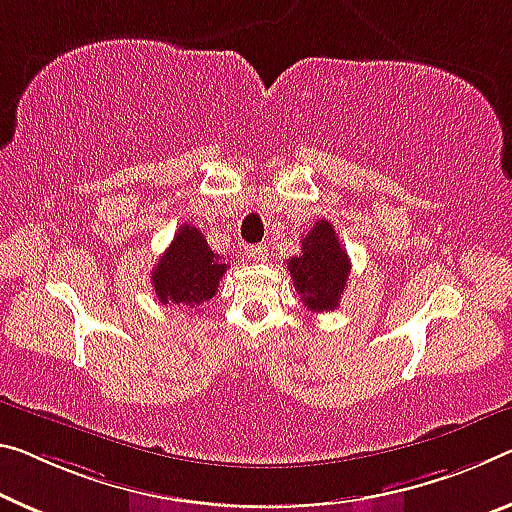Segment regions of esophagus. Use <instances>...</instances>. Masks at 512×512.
<instances>
[{"instance_id":"obj_1","label":"esophagus","mask_w":512,"mask_h":512,"mask_svg":"<svg viewBox=\"0 0 512 512\" xmlns=\"http://www.w3.org/2000/svg\"><path fill=\"white\" fill-rule=\"evenodd\" d=\"M247 256L251 258V261H265L267 247L265 245H247Z\"/></svg>"}]
</instances>
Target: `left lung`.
Returning a JSON list of instances; mask_svg holds the SVG:
<instances>
[{
  "label": "left lung",
  "mask_w": 512,
  "mask_h": 512,
  "mask_svg": "<svg viewBox=\"0 0 512 512\" xmlns=\"http://www.w3.org/2000/svg\"><path fill=\"white\" fill-rule=\"evenodd\" d=\"M288 272L309 311H334L348 283L350 258L334 226L318 219L302 238V254L288 258Z\"/></svg>",
  "instance_id": "1"
}]
</instances>
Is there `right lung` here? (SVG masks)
<instances>
[{
    "label": "right lung",
    "mask_w": 512,
    "mask_h": 512,
    "mask_svg": "<svg viewBox=\"0 0 512 512\" xmlns=\"http://www.w3.org/2000/svg\"><path fill=\"white\" fill-rule=\"evenodd\" d=\"M231 263L212 254L208 240L192 224H183L169 249L153 267L151 283L157 300L178 309H199L217 293L219 279Z\"/></svg>",
    "instance_id": "right-lung-1"
}]
</instances>
